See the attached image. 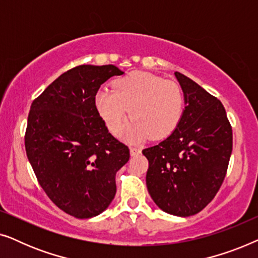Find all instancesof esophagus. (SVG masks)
Here are the masks:
<instances>
[{
    "instance_id": "obj_1",
    "label": "esophagus",
    "mask_w": 258,
    "mask_h": 258,
    "mask_svg": "<svg viewBox=\"0 0 258 258\" xmlns=\"http://www.w3.org/2000/svg\"><path fill=\"white\" fill-rule=\"evenodd\" d=\"M140 153H141V150L139 149V148H134V147L130 148V155H132V156H136V155H139Z\"/></svg>"
}]
</instances>
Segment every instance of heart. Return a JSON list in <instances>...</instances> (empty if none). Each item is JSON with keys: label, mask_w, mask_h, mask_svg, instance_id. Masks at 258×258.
Returning a JSON list of instances; mask_svg holds the SVG:
<instances>
[{"label": "heart", "mask_w": 258, "mask_h": 258, "mask_svg": "<svg viewBox=\"0 0 258 258\" xmlns=\"http://www.w3.org/2000/svg\"><path fill=\"white\" fill-rule=\"evenodd\" d=\"M95 107L115 136L123 132L132 116L125 139L142 142L150 136L163 139L174 133L181 122L184 98L177 83L149 73L134 72L116 80L112 90H98Z\"/></svg>", "instance_id": "heart-1"}]
</instances>
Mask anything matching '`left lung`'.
I'll return each mask as SVG.
<instances>
[{
  "instance_id": "left-lung-1",
  "label": "left lung",
  "mask_w": 258,
  "mask_h": 258,
  "mask_svg": "<svg viewBox=\"0 0 258 258\" xmlns=\"http://www.w3.org/2000/svg\"><path fill=\"white\" fill-rule=\"evenodd\" d=\"M174 75L184 97L181 122L142 153L149 161L146 181L151 199L165 213L188 217L204 209L223 183L232 130L216 97L183 74Z\"/></svg>"
}]
</instances>
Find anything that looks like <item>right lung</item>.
I'll return each instance as SVG.
<instances>
[{
	"label": "right lung",
	"instance_id": "add662e5",
	"mask_svg": "<svg viewBox=\"0 0 258 258\" xmlns=\"http://www.w3.org/2000/svg\"><path fill=\"white\" fill-rule=\"evenodd\" d=\"M117 67L84 64L62 74L30 107L24 144L49 199L76 218L103 213L116 194L128 147L108 132L95 96Z\"/></svg>",
	"mask_w": 258,
	"mask_h": 258
}]
</instances>
